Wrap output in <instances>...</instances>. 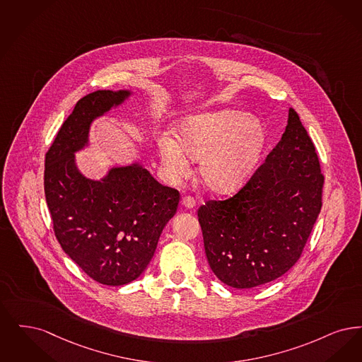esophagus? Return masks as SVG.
<instances>
[{
  "label": "esophagus",
  "instance_id": "obj_1",
  "mask_svg": "<svg viewBox=\"0 0 362 362\" xmlns=\"http://www.w3.org/2000/svg\"><path fill=\"white\" fill-rule=\"evenodd\" d=\"M181 205L185 206L187 209H192V208H194L196 202H194V199L190 197V196H184V197L181 199Z\"/></svg>",
  "mask_w": 362,
  "mask_h": 362
}]
</instances>
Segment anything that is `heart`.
Listing matches in <instances>:
<instances>
[{"label": "heart", "instance_id": "1", "mask_svg": "<svg viewBox=\"0 0 362 362\" xmlns=\"http://www.w3.org/2000/svg\"><path fill=\"white\" fill-rule=\"evenodd\" d=\"M174 136L163 135L157 141L166 175L181 178L190 170V159L199 160V181L215 193L243 187L257 170L267 144L262 122L236 110L187 116L175 126Z\"/></svg>", "mask_w": 362, "mask_h": 362}]
</instances>
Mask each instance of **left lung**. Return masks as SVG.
Here are the masks:
<instances>
[{
	"label": "left lung",
	"mask_w": 362,
	"mask_h": 362,
	"mask_svg": "<svg viewBox=\"0 0 362 362\" xmlns=\"http://www.w3.org/2000/svg\"><path fill=\"white\" fill-rule=\"evenodd\" d=\"M323 174L315 146L289 108L281 141L235 196L199 208L205 254L221 283H270L293 267L322 208Z\"/></svg>",
	"instance_id": "8db88e82"
}]
</instances>
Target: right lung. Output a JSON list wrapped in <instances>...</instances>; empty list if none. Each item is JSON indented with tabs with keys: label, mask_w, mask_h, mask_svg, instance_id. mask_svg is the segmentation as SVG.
<instances>
[{
	"label": "right lung",
	"mask_w": 362,
	"mask_h": 362,
	"mask_svg": "<svg viewBox=\"0 0 362 362\" xmlns=\"http://www.w3.org/2000/svg\"><path fill=\"white\" fill-rule=\"evenodd\" d=\"M131 90H97L81 98L46 154L45 193L58 242L89 277L110 286L136 280L177 212L178 190L163 187L139 162L112 166L92 180L76 153L89 146L95 119L120 107Z\"/></svg>",
	"instance_id": "right-lung-1"
}]
</instances>
